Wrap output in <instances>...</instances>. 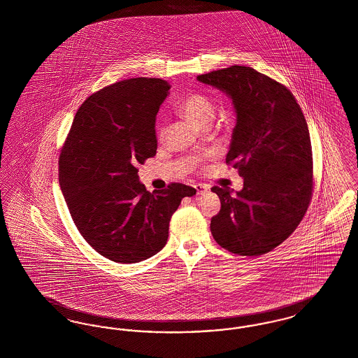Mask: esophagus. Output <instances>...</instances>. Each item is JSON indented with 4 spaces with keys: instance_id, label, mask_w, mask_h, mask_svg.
Listing matches in <instances>:
<instances>
[{
    "instance_id": "34e87169",
    "label": "esophagus",
    "mask_w": 358,
    "mask_h": 358,
    "mask_svg": "<svg viewBox=\"0 0 358 358\" xmlns=\"http://www.w3.org/2000/svg\"><path fill=\"white\" fill-rule=\"evenodd\" d=\"M194 187L197 190V194H201V193H204L205 190H208V187L203 185V184H197V185H194Z\"/></svg>"
}]
</instances>
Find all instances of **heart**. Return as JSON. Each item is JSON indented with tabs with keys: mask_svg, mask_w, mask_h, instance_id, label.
Here are the masks:
<instances>
[{
	"mask_svg": "<svg viewBox=\"0 0 358 358\" xmlns=\"http://www.w3.org/2000/svg\"><path fill=\"white\" fill-rule=\"evenodd\" d=\"M176 110L185 117L187 120L194 123L199 127L209 126L215 118V104L208 95L199 91H193L176 103ZM166 133V127L161 126L159 136H164Z\"/></svg>",
	"mask_w": 358,
	"mask_h": 358,
	"instance_id": "b5f03b06",
	"label": "heart"
}]
</instances>
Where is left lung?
I'll return each instance as SVG.
<instances>
[{"mask_svg":"<svg viewBox=\"0 0 358 358\" xmlns=\"http://www.w3.org/2000/svg\"><path fill=\"white\" fill-rule=\"evenodd\" d=\"M197 79L234 102L238 122L225 162L244 178L236 196L228 187H212L222 209L210 220V232L232 254H267L296 229L313 197L305 115L286 85L251 67L231 66Z\"/></svg>","mask_w":358,"mask_h":358,"instance_id":"left-lung-1","label":"left lung"}]
</instances>
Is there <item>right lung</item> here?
<instances>
[{"instance_id": "right-lung-1", "label": "right lung", "mask_w": 358, "mask_h": 358, "mask_svg": "<svg viewBox=\"0 0 358 358\" xmlns=\"http://www.w3.org/2000/svg\"><path fill=\"white\" fill-rule=\"evenodd\" d=\"M171 85L136 78L90 95L72 122L59 157V182L85 241L117 263H138L164 248L169 222L196 189L171 182L148 192L138 164L157 153L155 117Z\"/></svg>"}]
</instances>
